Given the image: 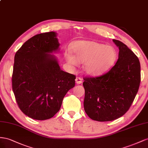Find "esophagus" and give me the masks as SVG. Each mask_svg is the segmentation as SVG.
I'll return each mask as SVG.
<instances>
[{
    "instance_id": "1",
    "label": "esophagus",
    "mask_w": 148,
    "mask_h": 148,
    "mask_svg": "<svg viewBox=\"0 0 148 148\" xmlns=\"http://www.w3.org/2000/svg\"><path fill=\"white\" fill-rule=\"evenodd\" d=\"M75 82L77 84H80L82 82V79L81 77H77L75 78Z\"/></svg>"
}]
</instances>
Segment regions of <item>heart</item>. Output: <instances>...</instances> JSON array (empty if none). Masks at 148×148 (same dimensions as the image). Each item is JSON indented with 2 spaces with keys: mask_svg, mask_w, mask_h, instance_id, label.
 Masks as SVG:
<instances>
[{
  "mask_svg": "<svg viewBox=\"0 0 148 148\" xmlns=\"http://www.w3.org/2000/svg\"><path fill=\"white\" fill-rule=\"evenodd\" d=\"M75 56L71 53L66 55V60L72 66L79 62H84V68L87 73L98 75L110 66L116 58L115 49L93 41H78L73 46Z\"/></svg>",
  "mask_w": 148,
  "mask_h": 148,
  "instance_id": "1",
  "label": "heart"
}]
</instances>
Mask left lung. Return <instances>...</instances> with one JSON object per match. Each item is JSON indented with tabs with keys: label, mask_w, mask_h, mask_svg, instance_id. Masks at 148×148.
<instances>
[{
	"label": "left lung",
	"mask_w": 148,
	"mask_h": 148,
	"mask_svg": "<svg viewBox=\"0 0 148 148\" xmlns=\"http://www.w3.org/2000/svg\"><path fill=\"white\" fill-rule=\"evenodd\" d=\"M119 59L108 72L84 77V107L91 119L108 121L123 116L130 108L141 82L140 62L136 54L120 41Z\"/></svg>",
	"instance_id": "1"
}]
</instances>
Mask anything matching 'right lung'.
<instances>
[{"instance_id": "right-lung-1", "label": "right lung", "mask_w": 148, "mask_h": 148, "mask_svg": "<svg viewBox=\"0 0 148 148\" xmlns=\"http://www.w3.org/2000/svg\"><path fill=\"white\" fill-rule=\"evenodd\" d=\"M56 33L32 37L16 52L12 77L16 102L25 115L38 120L52 118L74 87L75 75L62 71L53 55L59 48Z\"/></svg>"}]
</instances>
